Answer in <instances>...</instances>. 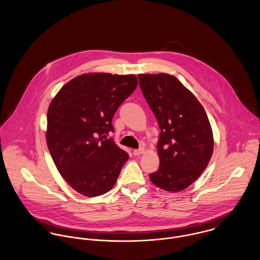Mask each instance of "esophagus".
I'll use <instances>...</instances> for the list:
<instances>
[{"instance_id": "obj_1", "label": "esophagus", "mask_w": 260, "mask_h": 260, "mask_svg": "<svg viewBox=\"0 0 260 260\" xmlns=\"http://www.w3.org/2000/svg\"><path fill=\"white\" fill-rule=\"evenodd\" d=\"M142 153H144V148L135 149V150L133 151V154H134L135 156H139V155H141Z\"/></svg>"}]
</instances>
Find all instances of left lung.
<instances>
[{"mask_svg": "<svg viewBox=\"0 0 260 260\" xmlns=\"http://www.w3.org/2000/svg\"><path fill=\"white\" fill-rule=\"evenodd\" d=\"M143 96L161 130L157 171L149 175L154 185L178 192L205 170L213 152L212 129L203 106L174 76L138 75Z\"/></svg>", "mask_w": 260, "mask_h": 260, "instance_id": "8db88e82", "label": "left lung"}]
</instances>
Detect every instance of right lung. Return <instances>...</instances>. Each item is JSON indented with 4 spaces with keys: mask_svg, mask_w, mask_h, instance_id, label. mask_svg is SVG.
<instances>
[{
    "mask_svg": "<svg viewBox=\"0 0 260 260\" xmlns=\"http://www.w3.org/2000/svg\"><path fill=\"white\" fill-rule=\"evenodd\" d=\"M138 85L135 75L92 73L62 87L47 114V145L68 184L87 197L107 193L129 158L107 135L112 118Z\"/></svg>",
    "mask_w": 260,
    "mask_h": 260,
    "instance_id": "right-lung-1",
    "label": "right lung"
}]
</instances>
